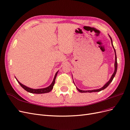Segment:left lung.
Here are the masks:
<instances>
[{"label":"left lung","instance_id":"1","mask_svg":"<svg viewBox=\"0 0 130 130\" xmlns=\"http://www.w3.org/2000/svg\"><path fill=\"white\" fill-rule=\"evenodd\" d=\"M109 37H110V38H111V42H112V46H113V49H114V50H115V72H114V73H113V74H112V76H111V78H110L109 79V80L107 82V83H106L103 87L102 88H100V89H94V90H81V89H78L77 87H76V88H77V90L78 92H81V93H87V92H88V93H92V92H100V91H101V90H104V89H105L106 87H107L108 86V85L110 84V83H111V82L112 81V80H113V78H114V77L115 76V75H116V73H117V55H116V50H115V48H114V46H113V43H112V38H111V36H109Z\"/></svg>","mask_w":130,"mask_h":130}]
</instances>
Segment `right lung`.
Returning <instances> with one entry per match:
<instances>
[{
    "label": "right lung",
    "mask_w": 130,
    "mask_h": 130,
    "mask_svg": "<svg viewBox=\"0 0 130 130\" xmlns=\"http://www.w3.org/2000/svg\"><path fill=\"white\" fill-rule=\"evenodd\" d=\"M58 72L57 71L56 72V73L55 74V75L54 76V80L52 82V84H51L49 86H48V87H47L46 88H41V89H32V88H30L29 87H26V86H25V85H23V84H22L21 82H19L18 80L16 78V80L17 81H18V83L19 84V85H20L21 86V87L24 88L25 90H26L27 92H28L29 93H34V94H43V93H49L50 92L51 90H52L53 88V86L55 84V79H56V76H57V74L58 73Z\"/></svg>",
    "instance_id": "1"
}]
</instances>
